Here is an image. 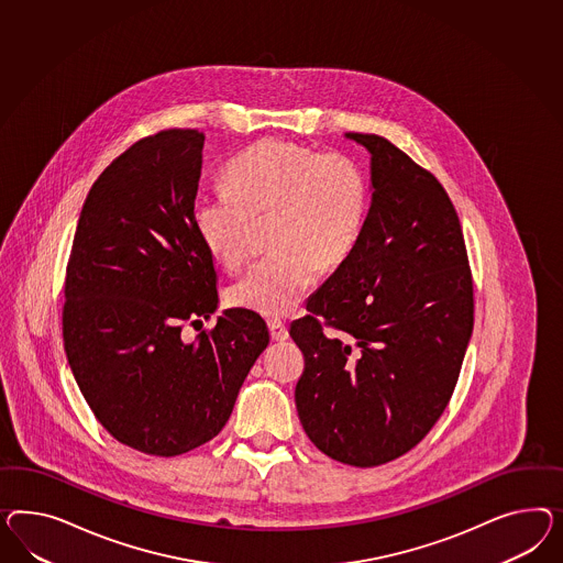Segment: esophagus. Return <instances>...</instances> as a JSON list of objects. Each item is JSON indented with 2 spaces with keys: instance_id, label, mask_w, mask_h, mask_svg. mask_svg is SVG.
Masks as SVG:
<instances>
[{
  "instance_id": "34e87169",
  "label": "esophagus",
  "mask_w": 563,
  "mask_h": 563,
  "mask_svg": "<svg viewBox=\"0 0 563 563\" xmlns=\"http://www.w3.org/2000/svg\"><path fill=\"white\" fill-rule=\"evenodd\" d=\"M268 332H271V338H273L274 342H283V340L289 338V330L280 320L268 321Z\"/></svg>"
}]
</instances>
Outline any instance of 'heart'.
<instances>
[{"label": "heart", "mask_w": 563, "mask_h": 563, "mask_svg": "<svg viewBox=\"0 0 563 563\" xmlns=\"http://www.w3.org/2000/svg\"><path fill=\"white\" fill-rule=\"evenodd\" d=\"M223 184V190L195 198V229L217 262L238 268L254 223L273 219V256L229 289L231 305L266 318L292 313L320 271L349 258L365 225L368 183L346 153L264 139L231 159Z\"/></svg>", "instance_id": "heart-1"}]
</instances>
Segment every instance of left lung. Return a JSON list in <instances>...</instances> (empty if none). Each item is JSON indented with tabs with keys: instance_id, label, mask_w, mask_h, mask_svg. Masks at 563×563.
<instances>
[{
	"instance_id": "obj_1",
	"label": "left lung",
	"mask_w": 563,
	"mask_h": 563,
	"mask_svg": "<svg viewBox=\"0 0 563 563\" xmlns=\"http://www.w3.org/2000/svg\"><path fill=\"white\" fill-rule=\"evenodd\" d=\"M346 137L371 153L373 198L352 254L290 323L305 356L295 404L321 453L377 467L422 441L453 396L473 278L441 183L385 137Z\"/></svg>"
}]
</instances>
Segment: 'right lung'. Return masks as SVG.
Returning a JSON list of instances; mask_svg holds the SVG:
<instances>
[{"label": "right lung", "instance_id": "add662e5", "mask_svg": "<svg viewBox=\"0 0 563 563\" xmlns=\"http://www.w3.org/2000/svg\"><path fill=\"white\" fill-rule=\"evenodd\" d=\"M202 145L195 129H166L121 153L90 188L67 262L63 342L77 387L117 441L147 455L217 437L271 340L247 309L183 338L219 305L192 221Z\"/></svg>", "mask_w": 563, "mask_h": 563}]
</instances>
